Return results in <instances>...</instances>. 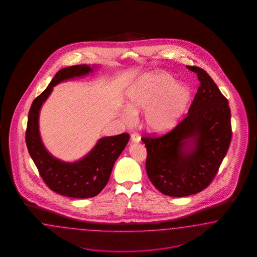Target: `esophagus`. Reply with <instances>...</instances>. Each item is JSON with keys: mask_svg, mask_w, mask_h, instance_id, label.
<instances>
[{"mask_svg": "<svg viewBox=\"0 0 257 257\" xmlns=\"http://www.w3.org/2000/svg\"><path fill=\"white\" fill-rule=\"evenodd\" d=\"M131 140H132V142H140V135L138 134V133H134L131 135Z\"/></svg>", "mask_w": 257, "mask_h": 257, "instance_id": "obj_1", "label": "esophagus"}]
</instances>
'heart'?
Instances as JSON below:
<instances>
[{
	"label": "heart",
	"instance_id": "1",
	"mask_svg": "<svg viewBox=\"0 0 257 257\" xmlns=\"http://www.w3.org/2000/svg\"><path fill=\"white\" fill-rule=\"evenodd\" d=\"M167 73H152L140 79L127 93L129 108L123 117L128 122L135 119V113L145 111V125L150 131L162 133L179 121L187 110L191 93L187 86L175 84Z\"/></svg>",
	"mask_w": 257,
	"mask_h": 257
}]
</instances>
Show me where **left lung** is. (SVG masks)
<instances>
[{
  "label": "left lung",
  "mask_w": 257,
  "mask_h": 257,
  "mask_svg": "<svg viewBox=\"0 0 257 257\" xmlns=\"http://www.w3.org/2000/svg\"><path fill=\"white\" fill-rule=\"evenodd\" d=\"M187 117L160 137H143L146 171L152 184L165 195L196 194L210 185L232 140L231 110L225 97L204 70Z\"/></svg>",
  "instance_id": "obj_1"
}]
</instances>
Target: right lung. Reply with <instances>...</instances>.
Segmentation results:
<instances>
[{
    "label": "right lung",
    "instance_id": "obj_1",
    "mask_svg": "<svg viewBox=\"0 0 257 257\" xmlns=\"http://www.w3.org/2000/svg\"><path fill=\"white\" fill-rule=\"evenodd\" d=\"M95 67L76 65L59 70L46 89L34 100L28 114L26 145L41 178L50 189L70 198L86 199L99 194L106 186L113 166L130 139L127 133L102 138L86 156L72 163L54 157L41 141L39 110L53 91V87L65 80L86 75L92 72Z\"/></svg>",
    "mask_w": 257,
    "mask_h": 257
}]
</instances>
